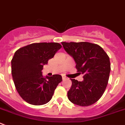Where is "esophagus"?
I'll return each mask as SVG.
<instances>
[{"instance_id": "1", "label": "esophagus", "mask_w": 125, "mask_h": 125, "mask_svg": "<svg viewBox=\"0 0 125 125\" xmlns=\"http://www.w3.org/2000/svg\"><path fill=\"white\" fill-rule=\"evenodd\" d=\"M62 79H63V80H66V77H65V76H62Z\"/></svg>"}]
</instances>
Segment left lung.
<instances>
[{"instance_id":"1","label":"left lung","mask_w":125,"mask_h":125,"mask_svg":"<svg viewBox=\"0 0 125 125\" xmlns=\"http://www.w3.org/2000/svg\"><path fill=\"white\" fill-rule=\"evenodd\" d=\"M64 49L73 57L77 72L84 80L70 79L72 86L68 99L76 105L89 106L102 97L107 87L110 72L109 57L97 44L88 42H62Z\"/></svg>"}]
</instances>
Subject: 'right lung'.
I'll use <instances>...</instances> for the list:
<instances>
[{"instance_id":"add662e5","label":"right lung","mask_w":125,"mask_h":125,"mask_svg":"<svg viewBox=\"0 0 125 125\" xmlns=\"http://www.w3.org/2000/svg\"><path fill=\"white\" fill-rule=\"evenodd\" d=\"M62 47L58 42L32 43L15 52L11 63V74L17 92L28 104L41 105L49 102L55 89L62 81L60 74L44 77V65Z\"/></svg>"}]
</instances>
